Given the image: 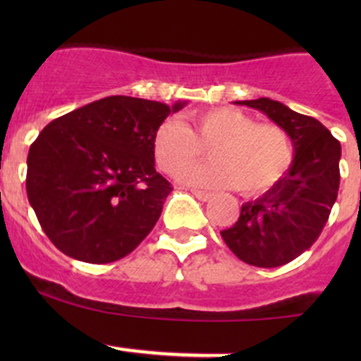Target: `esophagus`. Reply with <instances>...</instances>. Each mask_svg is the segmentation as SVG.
Wrapping results in <instances>:
<instances>
[{
	"mask_svg": "<svg viewBox=\"0 0 361 361\" xmlns=\"http://www.w3.org/2000/svg\"><path fill=\"white\" fill-rule=\"evenodd\" d=\"M191 193L197 197L199 200H202V202H208L209 199H212V193H208V191H202V190H191Z\"/></svg>",
	"mask_w": 361,
	"mask_h": 361,
	"instance_id": "34e87169",
	"label": "esophagus"
}]
</instances>
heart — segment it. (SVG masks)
I'll use <instances>...</instances> for the list:
<instances>
[{"label": "heart", "instance_id": "obj_1", "mask_svg": "<svg viewBox=\"0 0 361 361\" xmlns=\"http://www.w3.org/2000/svg\"><path fill=\"white\" fill-rule=\"evenodd\" d=\"M186 123L170 117L153 133V157L164 173L202 157L212 146L208 165L178 172L184 184L209 188L237 186L244 195H260L279 184L291 166V139L276 124H257V119L237 108H209L190 111Z\"/></svg>", "mask_w": 361, "mask_h": 361}]
</instances>
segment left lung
<instances>
[{
    "label": "left lung",
    "instance_id": "8db88e82",
    "mask_svg": "<svg viewBox=\"0 0 361 361\" xmlns=\"http://www.w3.org/2000/svg\"><path fill=\"white\" fill-rule=\"evenodd\" d=\"M266 114L288 133L295 149L279 184L242 204L240 216L220 231L242 262L279 267L307 251L320 237L340 188L342 146L320 121L269 97L237 101Z\"/></svg>",
    "mask_w": 361,
    "mask_h": 361
}]
</instances>
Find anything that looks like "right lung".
<instances>
[{
    "instance_id": "1",
    "label": "right lung",
    "mask_w": 361,
    "mask_h": 361,
    "mask_svg": "<svg viewBox=\"0 0 361 361\" xmlns=\"http://www.w3.org/2000/svg\"><path fill=\"white\" fill-rule=\"evenodd\" d=\"M184 106L110 95L44 126L28 149L27 195L57 250L108 264L145 240L171 191L155 170L153 133Z\"/></svg>"
}]
</instances>
